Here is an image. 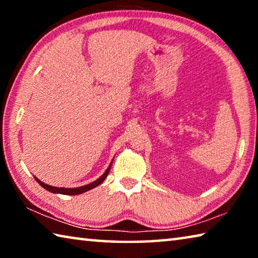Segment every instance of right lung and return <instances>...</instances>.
<instances>
[{
    "mask_svg": "<svg viewBox=\"0 0 258 258\" xmlns=\"http://www.w3.org/2000/svg\"><path fill=\"white\" fill-rule=\"evenodd\" d=\"M111 164L112 161L110 163V165H109V167L107 168V171L104 172L101 176H100L98 180H95L94 182L92 183H89V184L86 185H83V186H78V187H56V186H52V185H49V184H45V183H43L42 181L38 180L37 177H35V180L37 181L38 184H40L41 186L44 187V189H46L47 191L50 192H53V194H60V195H69V196H76V195H80V194H84V192L89 191L91 189H93V187L98 186L101 184V183L104 181V178L107 177V175L109 174V171H110V167H111Z\"/></svg>",
    "mask_w": 258,
    "mask_h": 258,
    "instance_id": "add662e5",
    "label": "right lung"
}]
</instances>
